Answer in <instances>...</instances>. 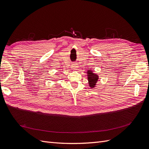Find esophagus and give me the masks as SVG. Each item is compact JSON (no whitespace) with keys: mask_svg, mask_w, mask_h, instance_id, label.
I'll return each instance as SVG.
<instances>
[{"mask_svg":"<svg viewBox=\"0 0 149 149\" xmlns=\"http://www.w3.org/2000/svg\"><path fill=\"white\" fill-rule=\"evenodd\" d=\"M71 68H72V69H73V70H76V68H78V66L76 64H73V65L71 66Z\"/></svg>","mask_w":149,"mask_h":149,"instance_id":"1","label":"esophagus"}]
</instances>
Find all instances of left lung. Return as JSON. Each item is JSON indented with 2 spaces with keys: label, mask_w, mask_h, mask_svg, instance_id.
I'll use <instances>...</instances> for the list:
<instances>
[{
  "label": "left lung",
  "mask_w": 149,
  "mask_h": 149,
  "mask_svg": "<svg viewBox=\"0 0 149 149\" xmlns=\"http://www.w3.org/2000/svg\"><path fill=\"white\" fill-rule=\"evenodd\" d=\"M98 78L99 76L97 74H94L92 71H88V79L89 81V85L91 88L95 87L98 80Z\"/></svg>",
  "instance_id": "8db88e82"
}]
</instances>
